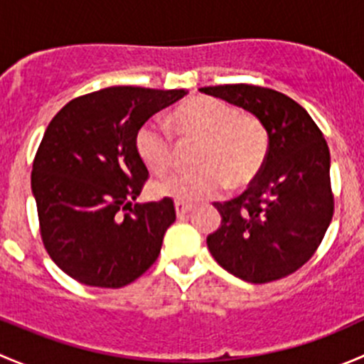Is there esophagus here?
<instances>
[{
	"instance_id": "34e87169",
	"label": "esophagus",
	"mask_w": 364,
	"mask_h": 364,
	"mask_svg": "<svg viewBox=\"0 0 364 364\" xmlns=\"http://www.w3.org/2000/svg\"><path fill=\"white\" fill-rule=\"evenodd\" d=\"M174 208H176V215H178L179 218H181V216H185L188 211H192V205L181 203V200H176Z\"/></svg>"
}]
</instances>
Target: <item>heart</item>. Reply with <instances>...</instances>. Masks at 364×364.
Segmentation results:
<instances>
[{"mask_svg":"<svg viewBox=\"0 0 364 364\" xmlns=\"http://www.w3.org/2000/svg\"><path fill=\"white\" fill-rule=\"evenodd\" d=\"M176 135L181 142H199L192 172L156 183L159 196L178 200H204L223 185L230 190L250 186L266 165L269 135L262 121L241 114L234 105L209 97H196L174 112ZM135 151L156 176L174 165V141L159 121H148L135 135Z\"/></svg>","mask_w":364,"mask_h":364,"instance_id":"1","label":"heart"}]
</instances>
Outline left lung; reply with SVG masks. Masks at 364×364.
<instances>
[{
    "label": "left lung",
    "instance_id": "obj_1",
    "mask_svg": "<svg viewBox=\"0 0 364 364\" xmlns=\"http://www.w3.org/2000/svg\"><path fill=\"white\" fill-rule=\"evenodd\" d=\"M200 91L252 112L269 135L266 165L250 188L215 203L222 223L208 236L209 252L223 269L250 284L289 277L314 257L335 213L328 142L287 95L252 84Z\"/></svg>",
    "mask_w": 364,
    "mask_h": 364
}]
</instances>
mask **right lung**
I'll list each match as a JSON object with an SVG mask.
<instances>
[{
    "mask_svg": "<svg viewBox=\"0 0 364 364\" xmlns=\"http://www.w3.org/2000/svg\"><path fill=\"white\" fill-rule=\"evenodd\" d=\"M185 90L112 86L70 100L36 149L31 190L50 259L90 287L119 289L159 259L176 220L171 197L132 204L148 181L139 128Z\"/></svg>",
    "mask_w": 364,
    "mask_h": 364,
    "instance_id": "obj_1",
    "label": "right lung"
}]
</instances>
